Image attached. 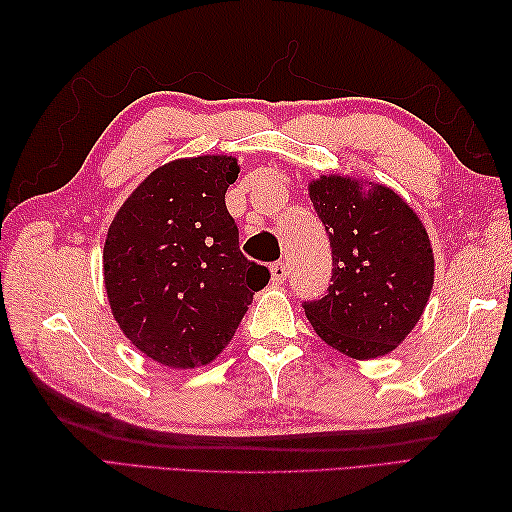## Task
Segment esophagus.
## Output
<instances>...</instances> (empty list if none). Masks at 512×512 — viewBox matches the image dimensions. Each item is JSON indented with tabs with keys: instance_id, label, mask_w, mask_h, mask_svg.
Segmentation results:
<instances>
[{
	"instance_id": "obj_1",
	"label": "esophagus",
	"mask_w": 512,
	"mask_h": 512,
	"mask_svg": "<svg viewBox=\"0 0 512 512\" xmlns=\"http://www.w3.org/2000/svg\"><path fill=\"white\" fill-rule=\"evenodd\" d=\"M270 275H273V284H284L288 277V266L284 262H277L270 266Z\"/></svg>"
}]
</instances>
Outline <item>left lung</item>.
Listing matches in <instances>:
<instances>
[{
    "label": "left lung",
    "mask_w": 512,
    "mask_h": 512,
    "mask_svg": "<svg viewBox=\"0 0 512 512\" xmlns=\"http://www.w3.org/2000/svg\"><path fill=\"white\" fill-rule=\"evenodd\" d=\"M310 200L332 248V284L303 310L321 339L345 356L376 358L405 339L433 288V250L398 193L323 176Z\"/></svg>",
    "instance_id": "obj_1"
}]
</instances>
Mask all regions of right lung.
Wrapping results in <instances>:
<instances>
[{"instance_id": "obj_1", "label": "right lung", "mask_w": 512, "mask_h": 512, "mask_svg": "<svg viewBox=\"0 0 512 512\" xmlns=\"http://www.w3.org/2000/svg\"><path fill=\"white\" fill-rule=\"evenodd\" d=\"M231 156L176 160L140 182L105 239L103 270L114 319L160 365L211 363L270 270L239 250L224 195L237 180Z\"/></svg>"}]
</instances>
